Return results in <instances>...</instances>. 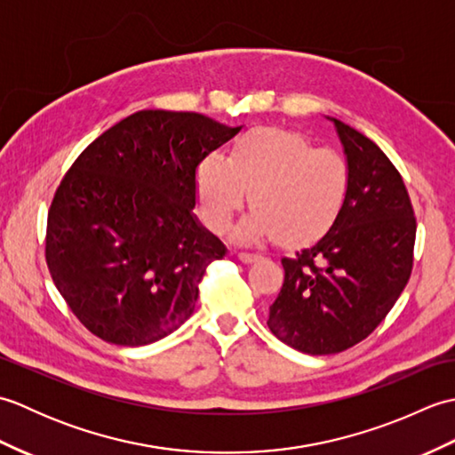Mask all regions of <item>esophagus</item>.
Wrapping results in <instances>:
<instances>
[{"label":"esophagus","mask_w":455,"mask_h":455,"mask_svg":"<svg viewBox=\"0 0 455 455\" xmlns=\"http://www.w3.org/2000/svg\"><path fill=\"white\" fill-rule=\"evenodd\" d=\"M258 258H262V256L252 254V252H238V259H240V262H244V264H252V262H256Z\"/></svg>","instance_id":"1"}]
</instances>
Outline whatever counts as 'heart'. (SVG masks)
I'll list each match as a JSON object with an SVG mask.
<instances>
[{
	"label": "heart",
	"mask_w": 455,
	"mask_h": 455,
	"mask_svg": "<svg viewBox=\"0 0 455 455\" xmlns=\"http://www.w3.org/2000/svg\"><path fill=\"white\" fill-rule=\"evenodd\" d=\"M347 186L350 168L340 154L266 127L244 132L228 160L209 154L197 172L201 215L215 233L230 227L250 191L254 211L236 228L243 243L274 235L289 244L311 243L338 217Z\"/></svg>",
	"instance_id": "obj_1"
}]
</instances>
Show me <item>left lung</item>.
Here are the masks:
<instances>
[{"instance_id":"1","label":"left lung","mask_w":455,"mask_h":455,"mask_svg":"<svg viewBox=\"0 0 455 455\" xmlns=\"http://www.w3.org/2000/svg\"><path fill=\"white\" fill-rule=\"evenodd\" d=\"M350 168L346 201L328 233L283 258V285L267 326L311 355L344 352L370 336L412 272L414 219L401 173L362 132L332 119Z\"/></svg>"}]
</instances>
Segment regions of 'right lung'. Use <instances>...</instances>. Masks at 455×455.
Returning <instances> with one entry per match:
<instances>
[{"label":"right lung","mask_w":455,"mask_h":455,"mask_svg":"<svg viewBox=\"0 0 455 455\" xmlns=\"http://www.w3.org/2000/svg\"><path fill=\"white\" fill-rule=\"evenodd\" d=\"M243 127L147 109L105 131L66 172L46 220V266L72 313L117 346H144L191 316L227 246L193 215L197 168Z\"/></svg>","instance_id":"obj_1"}]
</instances>
